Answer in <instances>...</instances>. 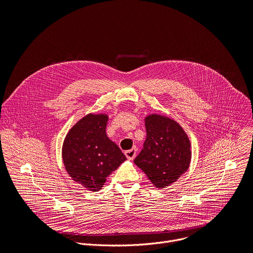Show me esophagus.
Wrapping results in <instances>:
<instances>
[{
    "label": "esophagus",
    "mask_w": 253,
    "mask_h": 253,
    "mask_svg": "<svg viewBox=\"0 0 253 253\" xmlns=\"http://www.w3.org/2000/svg\"><path fill=\"white\" fill-rule=\"evenodd\" d=\"M136 153H137V149L136 148H132L130 150L125 151V155H126V157L129 160H133L135 158V156H136Z\"/></svg>",
    "instance_id": "esophagus-1"
}]
</instances>
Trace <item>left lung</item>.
I'll return each mask as SVG.
<instances>
[{
    "label": "left lung",
    "mask_w": 253,
    "mask_h": 253,
    "mask_svg": "<svg viewBox=\"0 0 253 253\" xmlns=\"http://www.w3.org/2000/svg\"><path fill=\"white\" fill-rule=\"evenodd\" d=\"M146 140L134 163L157 188L171 185L187 171L190 159L189 139L178 123L152 114L145 119Z\"/></svg>",
    "instance_id": "left-lung-1"
}]
</instances>
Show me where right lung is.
Listing matches in <instances>:
<instances>
[{"label": "right lung", "mask_w": 253, "mask_h": 253, "mask_svg": "<svg viewBox=\"0 0 253 253\" xmlns=\"http://www.w3.org/2000/svg\"><path fill=\"white\" fill-rule=\"evenodd\" d=\"M108 117L89 114L67 134L62 155L68 174L91 191H98L126 160L120 148L106 135Z\"/></svg>", "instance_id": "obj_1"}]
</instances>
